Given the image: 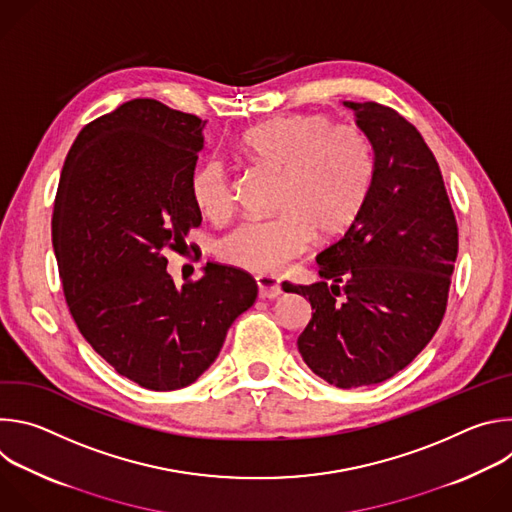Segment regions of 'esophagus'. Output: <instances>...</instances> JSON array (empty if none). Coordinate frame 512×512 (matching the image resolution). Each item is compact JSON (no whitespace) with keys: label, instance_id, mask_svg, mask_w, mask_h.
Instances as JSON below:
<instances>
[{"label":"esophagus","instance_id":"esophagus-1","mask_svg":"<svg viewBox=\"0 0 512 512\" xmlns=\"http://www.w3.org/2000/svg\"><path fill=\"white\" fill-rule=\"evenodd\" d=\"M257 289H259V298L263 300H275L281 296V283L277 277L271 275H257Z\"/></svg>","mask_w":512,"mask_h":512}]
</instances>
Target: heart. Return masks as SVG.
<instances>
[{
    "label": "heart",
    "instance_id": "obj_1",
    "mask_svg": "<svg viewBox=\"0 0 512 512\" xmlns=\"http://www.w3.org/2000/svg\"><path fill=\"white\" fill-rule=\"evenodd\" d=\"M241 150L277 172L271 218L237 225L216 243L223 261L277 273L302 255L314 231L340 233L356 214L371 170V139L352 123H332L324 113H294L269 119L243 135ZM190 198L208 221H225L233 210V180L221 160H204L190 174Z\"/></svg>",
    "mask_w": 512,
    "mask_h": 512
}]
</instances>
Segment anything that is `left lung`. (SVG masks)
I'll list each match as a JSON object with an SVG mask.
<instances>
[{
    "mask_svg": "<svg viewBox=\"0 0 512 512\" xmlns=\"http://www.w3.org/2000/svg\"><path fill=\"white\" fill-rule=\"evenodd\" d=\"M373 145V174L346 231L318 253L322 281L294 285L312 304L298 338L308 367L338 389L377 385L440 328L458 257V223L435 156L395 109L344 101Z\"/></svg>",
    "mask_w": 512,
    "mask_h": 512,
    "instance_id": "8db88e82",
    "label": "left lung"
}]
</instances>
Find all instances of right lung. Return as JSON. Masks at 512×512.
<instances>
[{"label": "right lung", "instance_id": "right-lung-1", "mask_svg": "<svg viewBox=\"0 0 512 512\" xmlns=\"http://www.w3.org/2000/svg\"><path fill=\"white\" fill-rule=\"evenodd\" d=\"M206 121L156 99H133L87 123L64 160L52 247L72 320L115 373L152 391L194 383L257 283L206 263L178 287L166 249L202 223L190 174Z\"/></svg>", "mask_w": 512, "mask_h": 512}]
</instances>
